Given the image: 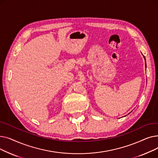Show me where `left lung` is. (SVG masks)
Returning <instances> with one entry per match:
<instances>
[{
	"label": "left lung",
	"instance_id": "8db88e82",
	"mask_svg": "<svg viewBox=\"0 0 158 158\" xmlns=\"http://www.w3.org/2000/svg\"><path fill=\"white\" fill-rule=\"evenodd\" d=\"M144 58H145V57H144ZM145 65H146V64H145Z\"/></svg>",
	"mask_w": 158,
	"mask_h": 158
}]
</instances>
